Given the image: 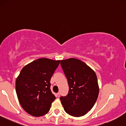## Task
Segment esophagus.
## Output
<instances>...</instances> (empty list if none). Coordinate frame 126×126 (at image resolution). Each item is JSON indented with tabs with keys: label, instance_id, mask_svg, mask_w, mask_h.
Listing matches in <instances>:
<instances>
[{
	"label": "esophagus",
	"instance_id": "esophagus-1",
	"mask_svg": "<svg viewBox=\"0 0 126 126\" xmlns=\"http://www.w3.org/2000/svg\"><path fill=\"white\" fill-rule=\"evenodd\" d=\"M60 93H59V92L56 94V96L57 97H60Z\"/></svg>",
	"mask_w": 126,
	"mask_h": 126
}]
</instances>
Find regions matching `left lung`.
<instances>
[{
	"mask_svg": "<svg viewBox=\"0 0 126 126\" xmlns=\"http://www.w3.org/2000/svg\"><path fill=\"white\" fill-rule=\"evenodd\" d=\"M60 64L69 87L67 94L60 98L64 111L74 117L84 116L98 97L96 73L84 62L75 58L60 60Z\"/></svg>",
	"mask_w": 126,
	"mask_h": 126,
	"instance_id": "obj_1",
	"label": "left lung"
}]
</instances>
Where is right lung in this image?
Here are the masks:
<instances>
[{"mask_svg":"<svg viewBox=\"0 0 126 126\" xmlns=\"http://www.w3.org/2000/svg\"><path fill=\"white\" fill-rule=\"evenodd\" d=\"M60 60L41 58L25 66L16 80V91L22 108L33 116L48 113L56 97L50 90V79Z\"/></svg>","mask_w":126,"mask_h":126,"instance_id":"1","label":"right lung"}]
</instances>
